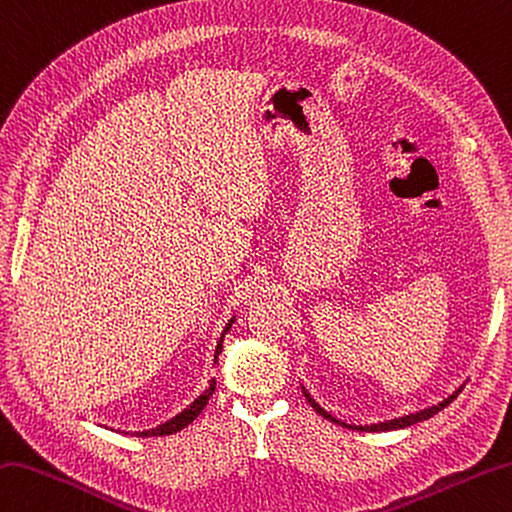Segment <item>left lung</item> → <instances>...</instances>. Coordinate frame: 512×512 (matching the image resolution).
Masks as SVG:
<instances>
[{"label":"left lung","instance_id":"1","mask_svg":"<svg viewBox=\"0 0 512 512\" xmlns=\"http://www.w3.org/2000/svg\"><path fill=\"white\" fill-rule=\"evenodd\" d=\"M462 388L464 386H459L453 395H448L444 402H439V404H435V406H428V408H424V410H417V413H410V415H404V417H395V419H386V422H377V424H364V426H355V424H346V422H342V419H337V417H333L328 413L326 408H322L319 406L313 397H310V393L308 390L302 386V390H304V397L308 399V404L313 406L319 415L322 417H326L328 422H335V424H339V426H348V428H353V430H366V433H379V430H399V428H406V426H413V424H417V422H424V419H430L433 415H437L439 410H444L450 402H453V399L462 393Z\"/></svg>","mask_w":512,"mask_h":512}]
</instances>
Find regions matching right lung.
Returning a JSON list of instances; mask_svg holds the SVG:
<instances>
[{
	"label": "right lung",
	"instance_id": "right-lung-1",
	"mask_svg": "<svg viewBox=\"0 0 512 512\" xmlns=\"http://www.w3.org/2000/svg\"><path fill=\"white\" fill-rule=\"evenodd\" d=\"M235 319H237V315L230 317L228 324H226L224 330H222V337H219L217 348H215V364H217L219 353H222V350H224V339H226V335L230 333V328H233ZM213 393H215V379H213V382H210V386L204 390V393L195 399L193 404L186 406V408L182 410V413H177L175 417H170L168 422L159 424V426H155V428H148V430H117V433L135 435V437H162V435H173V433H177V430H182V428H186L188 424H193V419L206 408L208 399H210V395H213Z\"/></svg>",
	"mask_w": 512,
	"mask_h": 512
}]
</instances>
